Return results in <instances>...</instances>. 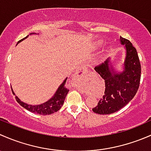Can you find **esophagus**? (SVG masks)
Segmentation results:
<instances>
[{
	"label": "esophagus",
	"instance_id": "esophagus-1",
	"mask_svg": "<svg viewBox=\"0 0 151 151\" xmlns=\"http://www.w3.org/2000/svg\"><path fill=\"white\" fill-rule=\"evenodd\" d=\"M87 70H88V69H87V68L85 66V65H81V66L80 68L77 70L76 74L78 76H82L86 73L87 72Z\"/></svg>",
	"mask_w": 151,
	"mask_h": 151
}]
</instances>
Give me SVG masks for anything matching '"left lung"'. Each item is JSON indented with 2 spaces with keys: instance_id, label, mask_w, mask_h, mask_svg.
<instances>
[{
  "instance_id": "1",
  "label": "left lung",
  "mask_w": 151,
  "mask_h": 151,
  "mask_svg": "<svg viewBox=\"0 0 151 151\" xmlns=\"http://www.w3.org/2000/svg\"><path fill=\"white\" fill-rule=\"evenodd\" d=\"M126 48L124 70L117 73L110 68L109 60L96 66L94 70L105 80V91L93 112L101 115L113 113L122 109L134 98L139 88L141 65L136 49L129 40L120 37Z\"/></svg>"
}]
</instances>
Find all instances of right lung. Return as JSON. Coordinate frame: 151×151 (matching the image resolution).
<instances>
[{"label":"right lung","instance_id":"right-lung-1","mask_svg":"<svg viewBox=\"0 0 151 151\" xmlns=\"http://www.w3.org/2000/svg\"><path fill=\"white\" fill-rule=\"evenodd\" d=\"M27 37H28V35L26 36L25 38H23V39L19 41L18 43H19V42H21L24 39L27 38ZM67 78H66V79L63 82V83L59 86L57 91H56V93L54 94V95L53 96L52 98L49 99V100H48L47 102H44V103L38 105H27V103H24V102H22V101L16 96L15 98H16L17 102L21 106H22L23 108H25V109H27V110H29V111L32 112V113H38V114L40 115L52 114V113L58 111V110L61 108L63 103H64L65 97H66L67 94H68V91H69V90H68V88H66V86H65V83H66ZM12 93H13L14 94H15L14 92L13 91V90L12 89Z\"/></svg>","mask_w":151,"mask_h":151}]
</instances>
